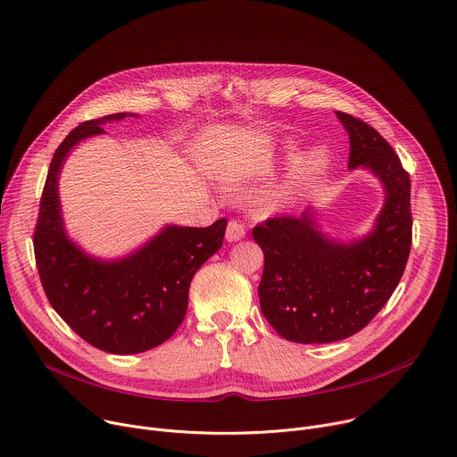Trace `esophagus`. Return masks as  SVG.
<instances>
[{
  "mask_svg": "<svg viewBox=\"0 0 457 457\" xmlns=\"http://www.w3.org/2000/svg\"><path fill=\"white\" fill-rule=\"evenodd\" d=\"M227 241H239L241 237H245V225L241 221H228L227 225V232H225Z\"/></svg>",
  "mask_w": 457,
  "mask_h": 457,
  "instance_id": "34e87169",
  "label": "esophagus"
}]
</instances>
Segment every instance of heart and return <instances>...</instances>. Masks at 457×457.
Instances as JSON below:
<instances>
[{
	"instance_id": "heart-1",
	"label": "heart",
	"mask_w": 457,
	"mask_h": 457,
	"mask_svg": "<svg viewBox=\"0 0 457 457\" xmlns=\"http://www.w3.org/2000/svg\"><path fill=\"white\" fill-rule=\"evenodd\" d=\"M323 167V158L321 154H312L309 160H305L303 163H299L290 179L287 181V185L281 188V192L278 194L279 197H288L295 192H299L303 187H307L311 183V179L320 172V169Z\"/></svg>"
}]
</instances>
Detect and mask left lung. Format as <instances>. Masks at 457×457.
I'll list each match as a JSON object with an SVG mask.
<instances>
[{
    "instance_id": "left-lung-1",
    "label": "left lung",
    "mask_w": 457,
    "mask_h": 457,
    "mask_svg": "<svg viewBox=\"0 0 457 457\" xmlns=\"http://www.w3.org/2000/svg\"><path fill=\"white\" fill-rule=\"evenodd\" d=\"M336 114L350 137L348 169H370L386 197L376 228L350 245L325 237L309 212L269 218L252 228L265 254L262 312L294 343H332L365 328L395 290L412 246L409 172L374 127Z\"/></svg>"
}]
</instances>
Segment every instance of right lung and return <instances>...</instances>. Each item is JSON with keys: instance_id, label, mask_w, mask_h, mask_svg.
I'll list each match as a JSON object with an SVG mask.
<instances>
[{"instance_id": "right-lung-1", "label": "right lung", "mask_w": 457, "mask_h": 457, "mask_svg": "<svg viewBox=\"0 0 457 457\" xmlns=\"http://www.w3.org/2000/svg\"><path fill=\"white\" fill-rule=\"evenodd\" d=\"M109 114L83 121L56 148L43 187L34 228V256L46 299L88 345L111 353H137L165 343L181 325L188 287L221 248L227 220L211 227H169L121 262H97L67 239L60 212L58 174L67 152L105 132Z\"/></svg>"}]
</instances>
